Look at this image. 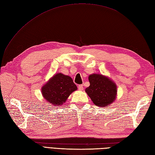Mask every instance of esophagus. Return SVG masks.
I'll use <instances>...</instances> for the list:
<instances>
[{
	"instance_id": "obj_1",
	"label": "esophagus",
	"mask_w": 155,
	"mask_h": 155,
	"mask_svg": "<svg viewBox=\"0 0 155 155\" xmlns=\"http://www.w3.org/2000/svg\"><path fill=\"white\" fill-rule=\"evenodd\" d=\"M78 89L80 91H83L84 90V85H78Z\"/></svg>"
}]
</instances>
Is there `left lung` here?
Instances as JSON below:
<instances>
[{
    "instance_id": "left-lung-1",
    "label": "left lung",
    "mask_w": 155,
    "mask_h": 155,
    "mask_svg": "<svg viewBox=\"0 0 155 155\" xmlns=\"http://www.w3.org/2000/svg\"><path fill=\"white\" fill-rule=\"evenodd\" d=\"M90 85L85 92L93 103L99 107L110 106L117 96V86L115 82L106 75L92 74L89 75Z\"/></svg>"
}]
</instances>
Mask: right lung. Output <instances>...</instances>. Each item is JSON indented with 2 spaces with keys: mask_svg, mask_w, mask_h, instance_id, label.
I'll use <instances>...</instances> for the list:
<instances>
[{
  "mask_svg": "<svg viewBox=\"0 0 155 155\" xmlns=\"http://www.w3.org/2000/svg\"><path fill=\"white\" fill-rule=\"evenodd\" d=\"M78 89L73 80L69 75L57 73L49 79L41 87V93L51 106H60L68 98Z\"/></svg>",
  "mask_w": 155,
  "mask_h": 155,
  "instance_id": "right-lung-1",
  "label": "right lung"
}]
</instances>
